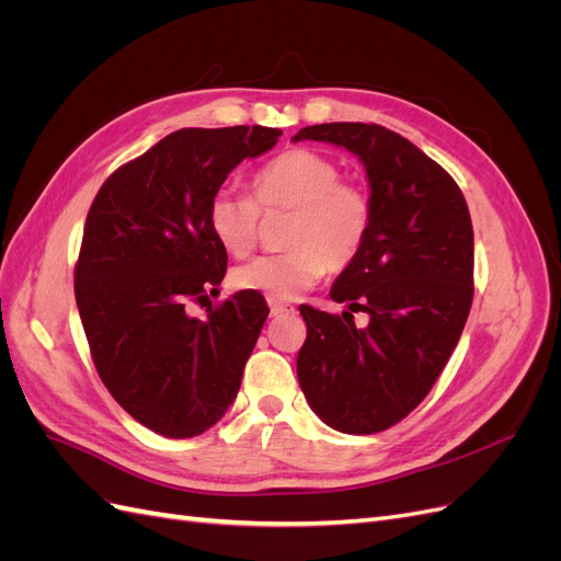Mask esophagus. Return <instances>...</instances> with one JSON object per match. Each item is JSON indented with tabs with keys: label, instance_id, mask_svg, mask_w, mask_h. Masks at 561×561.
Here are the masks:
<instances>
[{
	"label": "esophagus",
	"instance_id": "34e87169",
	"mask_svg": "<svg viewBox=\"0 0 561 561\" xmlns=\"http://www.w3.org/2000/svg\"><path fill=\"white\" fill-rule=\"evenodd\" d=\"M268 309H271V316H274V318L287 316V313H295V307H293V304L276 301V299H271V301H268Z\"/></svg>",
	"mask_w": 561,
	"mask_h": 561
}]
</instances>
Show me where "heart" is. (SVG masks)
I'll use <instances>...</instances> for the list:
<instances>
[{
  "label": "heart",
  "instance_id": "b5f03b06",
  "mask_svg": "<svg viewBox=\"0 0 561 561\" xmlns=\"http://www.w3.org/2000/svg\"><path fill=\"white\" fill-rule=\"evenodd\" d=\"M293 213L285 229L287 252L260 257L231 271V285L287 301L309 290L328 271H344L367 243L369 194L344 182L339 165L313 149H287L252 178V198L217 194L208 208L210 231L233 257H248L260 243L262 217Z\"/></svg>",
  "mask_w": 561,
  "mask_h": 561
}]
</instances>
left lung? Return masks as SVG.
I'll list each match as a JSON object with an SVG mask.
<instances>
[{
    "mask_svg": "<svg viewBox=\"0 0 561 561\" xmlns=\"http://www.w3.org/2000/svg\"><path fill=\"white\" fill-rule=\"evenodd\" d=\"M299 140L353 151L375 206L365 248L330 290L348 309L299 307V386L334 431L381 433L431 393L461 339L474 266L468 203L443 165L379 124L307 126ZM358 310L370 316L367 329L354 328Z\"/></svg>",
    "mask_w": 561,
    "mask_h": 561,
    "instance_id": "obj_1",
    "label": "left lung"
}]
</instances>
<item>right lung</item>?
Instances as JSON below:
<instances>
[{
    "mask_svg": "<svg viewBox=\"0 0 561 561\" xmlns=\"http://www.w3.org/2000/svg\"><path fill=\"white\" fill-rule=\"evenodd\" d=\"M278 128H182L124 163L93 198L75 266V297L91 358L112 398L163 437H194L225 416L268 307L217 293L227 250L208 225L210 201Z\"/></svg>",
    "mask_w": 561,
    "mask_h": 561,
    "instance_id": "right-lung-1",
    "label": "right lung"
}]
</instances>
